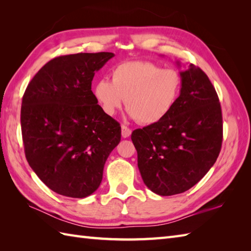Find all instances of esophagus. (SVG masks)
I'll return each mask as SVG.
<instances>
[{"label":"esophagus","mask_w":251,"mask_h":251,"mask_svg":"<svg viewBox=\"0 0 251 251\" xmlns=\"http://www.w3.org/2000/svg\"><path fill=\"white\" fill-rule=\"evenodd\" d=\"M131 135V130L128 127L125 125H122V137L123 138H128Z\"/></svg>","instance_id":"esophagus-1"}]
</instances>
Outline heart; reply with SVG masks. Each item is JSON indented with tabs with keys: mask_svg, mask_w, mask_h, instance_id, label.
Instances as JSON below:
<instances>
[{
	"mask_svg": "<svg viewBox=\"0 0 251 251\" xmlns=\"http://www.w3.org/2000/svg\"><path fill=\"white\" fill-rule=\"evenodd\" d=\"M112 82L100 79L94 95L105 114L113 115L123 103L131 119L142 125L161 122L173 110L181 90V75L151 61H126L111 73Z\"/></svg>",
	"mask_w": 251,
	"mask_h": 251,
	"instance_id": "heart-1",
	"label": "heart"
}]
</instances>
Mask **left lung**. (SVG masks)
Returning <instances> with one entry per match:
<instances>
[{"label": "left lung", "instance_id": "left-lung-1", "mask_svg": "<svg viewBox=\"0 0 251 251\" xmlns=\"http://www.w3.org/2000/svg\"><path fill=\"white\" fill-rule=\"evenodd\" d=\"M180 75V95L170 113L131 134L143 182L162 196L195 185L214 166L222 146V112L214 85L194 65Z\"/></svg>", "mask_w": 251, "mask_h": 251}]
</instances>
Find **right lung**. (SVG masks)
Listing matches in <instances>:
<instances>
[{"mask_svg": "<svg viewBox=\"0 0 251 251\" xmlns=\"http://www.w3.org/2000/svg\"><path fill=\"white\" fill-rule=\"evenodd\" d=\"M113 52L59 56L31 79L21 104V132L30 167L56 193L83 199L99 188L121 141L119 122L105 114L92 81Z\"/></svg>", "mask_w": 251, "mask_h": 251, "instance_id": "1", "label": "right lung"}]
</instances>
